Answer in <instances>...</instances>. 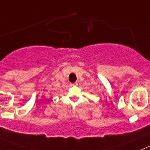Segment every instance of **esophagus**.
<instances>
[{"label": "esophagus", "instance_id": "obj_1", "mask_svg": "<svg viewBox=\"0 0 150 150\" xmlns=\"http://www.w3.org/2000/svg\"><path fill=\"white\" fill-rule=\"evenodd\" d=\"M77 85V83H72V84H71V86H75V85Z\"/></svg>", "mask_w": 150, "mask_h": 150}]
</instances>
